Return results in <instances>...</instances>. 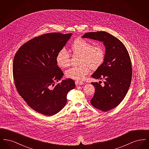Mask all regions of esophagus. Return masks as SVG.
Wrapping results in <instances>:
<instances>
[{
    "mask_svg": "<svg viewBox=\"0 0 149 149\" xmlns=\"http://www.w3.org/2000/svg\"><path fill=\"white\" fill-rule=\"evenodd\" d=\"M75 85H77V86L80 85H83V84H84L83 82H82V81H79V80H76V81H75Z\"/></svg>",
    "mask_w": 149,
    "mask_h": 149,
    "instance_id": "obj_1",
    "label": "esophagus"
}]
</instances>
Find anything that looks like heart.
<instances>
[{
	"label": "heart",
	"mask_w": 149,
	"mask_h": 149,
	"mask_svg": "<svg viewBox=\"0 0 149 149\" xmlns=\"http://www.w3.org/2000/svg\"><path fill=\"white\" fill-rule=\"evenodd\" d=\"M71 50L74 55H80V65L72 67L66 71V78L77 80H83L89 72L91 68L93 70L97 69L104 62L105 50L100 44L92 46L91 43L84 39L78 38L72 43ZM56 60L57 65L62 68L69 66L71 61L69 53L64 49L58 51Z\"/></svg>",
	"instance_id": "1"
}]
</instances>
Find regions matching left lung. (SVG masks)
<instances>
[{
	"label": "left lung",
	"mask_w": 149,
	"mask_h": 149,
	"mask_svg": "<svg viewBox=\"0 0 149 149\" xmlns=\"http://www.w3.org/2000/svg\"><path fill=\"white\" fill-rule=\"evenodd\" d=\"M83 38L103 41L106 46L104 62L92 75L104 79V85L92 83L95 93L91 103L103 112L109 111L120 104L130 86L132 75L130 57L123 43L107 32H87Z\"/></svg>",
	"instance_id": "1"
}]
</instances>
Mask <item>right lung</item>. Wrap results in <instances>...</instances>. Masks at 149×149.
<instances>
[{
	"mask_svg": "<svg viewBox=\"0 0 149 149\" xmlns=\"http://www.w3.org/2000/svg\"><path fill=\"white\" fill-rule=\"evenodd\" d=\"M72 34L49 33L36 37L17 51L13 63L14 84L28 106L51 116L65 106L68 92L75 87L68 79L55 85L64 73L57 65V54Z\"/></svg>",
	"mask_w": 149,
	"mask_h": 149,
	"instance_id": "add662e5",
	"label": "right lung"
}]
</instances>
